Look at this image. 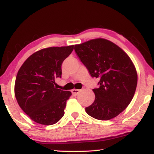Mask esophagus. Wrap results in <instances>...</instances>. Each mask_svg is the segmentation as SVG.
I'll return each mask as SVG.
<instances>
[{"mask_svg": "<svg viewBox=\"0 0 154 154\" xmlns=\"http://www.w3.org/2000/svg\"><path fill=\"white\" fill-rule=\"evenodd\" d=\"M79 92H80V90H78V89H73V90H71V92L73 95H77L79 93Z\"/></svg>", "mask_w": 154, "mask_h": 154, "instance_id": "1", "label": "esophagus"}]
</instances>
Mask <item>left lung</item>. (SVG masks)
Returning a JSON list of instances; mask_svg holds the SVG:
<instances>
[{"label": "left lung", "instance_id": "obj_1", "mask_svg": "<svg viewBox=\"0 0 154 154\" xmlns=\"http://www.w3.org/2000/svg\"><path fill=\"white\" fill-rule=\"evenodd\" d=\"M75 51L91 76L100 79L95 100L86 113L99 120L118 116L132 100L137 85L133 62L123 49L102 38L75 45Z\"/></svg>", "mask_w": 154, "mask_h": 154}]
</instances>
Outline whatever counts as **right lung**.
Wrapping results in <instances>:
<instances>
[{"mask_svg": "<svg viewBox=\"0 0 154 154\" xmlns=\"http://www.w3.org/2000/svg\"><path fill=\"white\" fill-rule=\"evenodd\" d=\"M74 45L51 47L32 54L17 72L15 96L20 108L36 123L58 122L64 114L70 91L58 89L56 79L62 77V64Z\"/></svg>", "mask_w": 154, "mask_h": 154, "instance_id": "right-lung-1", "label": "right lung"}]
</instances>
